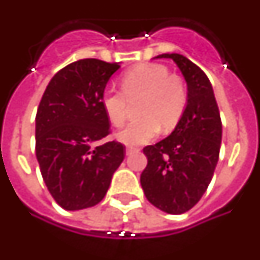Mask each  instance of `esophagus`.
Here are the masks:
<instances>
[{
    "instance_id": "obj_1",
    "label": "esophagus",
    "mask_w": 260,
    "mask_h": 260,
    "mask_svg": "<svg viewBox=\"0 0 260 260\" xmlns=\"http://www.w3.org/2000/svg\"><path fill=\"white\" fill-rule=\"evenodd\" d=\"M138 149L136 148H132V146H126V149H125V155L129 156L131 153H134V152H136Z\"/></svg>"
}]
</instances>
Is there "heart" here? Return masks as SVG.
Wrapping results in <instances>:
<instances>
[{
	"label": "heart",
	"mask_w": 260,
	"mask_h": 260,
	"mask_svg": "<svg viewBox=\"0 0 260 260\" xmlns=\"http://www.w3.org/2000/svg\"><path fill=\"white\" fill-rule=\"evenodd\" d=\"M122 91L108 88L103 92L101 105L114 126L124 124L128 114V100L142 97L138 112L141 118L132 121L117 134L125 145H142L155 138L160 125L163 131L173 129L180 121L187 105L184 83L170 76L161 64H138L121 77Z\"/></svg>",
	"instance_id": "b5f03b06"
}]
</instances>
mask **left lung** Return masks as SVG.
Returning <instances> with one entry per match:
<instances>
[{
	"mask_svg": "<svg viewBox=\"0 0 260 260\" xmlns=\"http://www.w3.org/2000/svg\"><path fill=\"white\" fill-rule=\"evenodd\" d=\"M155 59H172L187 84V105L173 132L143 149L148 166L141 186L150 204L168 214H183L206 193L217 166L222 125L214 90L206 73L179 53Z\"/></svg>",
	"mask_w": 260,
	"mask_h": 260,
	"instance_id": "8db88e82",
	"label": "left lung"
}]
</instances>
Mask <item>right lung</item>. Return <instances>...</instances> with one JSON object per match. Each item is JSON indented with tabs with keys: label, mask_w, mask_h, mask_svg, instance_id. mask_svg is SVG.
<instances>
[{
	"label": "right lung",
	"mask_w": 260,
	"mask_h": 260,
	"mask_svg": "<svg viewBox=\"0 0 260 260\" xmlns=\"http://www.w3.org/2000/svg\"><path fill=\"white\" fill-rule=\"evenodd\" d=\"M119 63L83 59L54 74L36 112V159L54 201L77 211L99 204L124 160V145L97 143L110 134L101 97Z\"/></svg>",
	"instance_id": "add662e5"
}]
</instances>
